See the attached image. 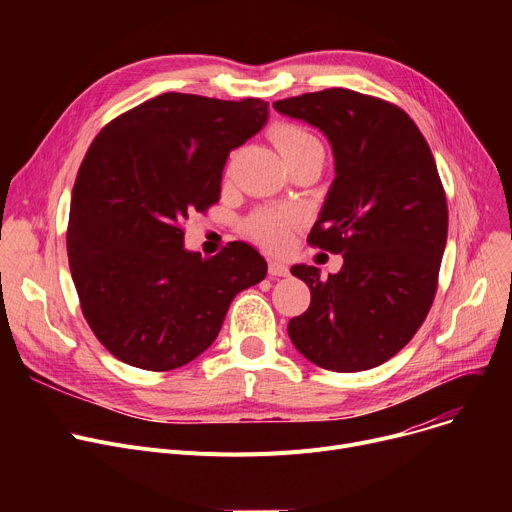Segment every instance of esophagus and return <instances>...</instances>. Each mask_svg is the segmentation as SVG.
I'll list each match as a JSON object with an SVG mask.
<instances>
[{
    "instance_id": "1",
    "label": "esophagus",
    "mask_w": 512,
    "mask_h": 512,
    "mask_svg": "<svg viewBox=\"0 0 512 512\" xmlns=\"http://www.w3.org/2000/svg\"><path fill=\"white\" fill-rule=\"evenodd\" d=\"M290 274V270H288V265L284 263V261H270V276H276V278H284V276H288Z\"/></svg>"
}]
</instances>
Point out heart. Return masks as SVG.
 <instances>
[{"label":"heart","mask_w":512,"mask_h":512,"mask_svg":"<svg viewBox=\"0 0 512 512\" xmlns=\"http://www.w3.org/2000/svg\"><path fill=\"white\" fill-rule=\"evenodd\" d=\"M272 141L282 153V157L288 161V166L294 164V161H301L307 157H326L324 143H321L315 134L294 122H278L272 128ZM290 226V215L280 213V211H259L251 215V220L247 222V228L253 238H257L263 245L276 247L286 238Z\"/></svg>","instance_id":"1"}]
</instances>
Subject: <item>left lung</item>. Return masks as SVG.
Masks as SVG:
<instances>
[{"mask_svg": "<svg viewBox=\"0 0 512 512\" xmlns=\"http://www.w3.org/2000/svg\"><path fill=\"white\" fill-rule=\"evenodd\" d=\"M274 107L332 143L336 178L307 242L344 257L326 280L313 265H292L311 305L288 321V336L328 371L378 367L411 342L438 290L448 205L432 149L405 110L351 89Z\"/></svg>", "mask_w": 512, "mask_h": 512, "instance_id": "1", "label": "left lung"}]
</instances>
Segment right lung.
Masks as SVG:
<instances>
[{"label":"right lung","instance_id":"1","mask_svg":"<svg viewBox=\"0 0 512 512\" xmlns=\"http://www.w3.org/2000/svg\"><path fill=\"white\" fill-rule=\"evenodd\" d=\"M267 120L257 97L157 95L107 122L72 188L68 263L80 309L116 359L147 371L191 363L220 334L232 299L259 284L247 242L186 251L184 224L220 201L232 149Z\"/></svg>","mask_w":512,"mask_h":512}]
</instances>
